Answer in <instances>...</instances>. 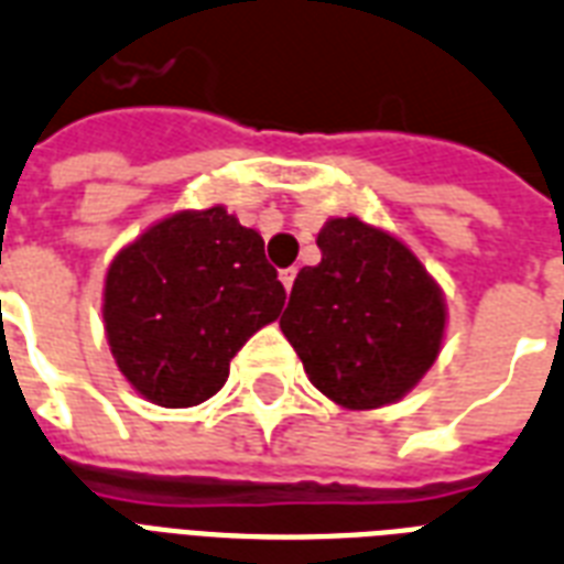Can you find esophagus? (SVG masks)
Here are the masks:
<instances>
[{
	"label": "esophagus",
	"instance_id": "obj_1",
	"mask_svg": "<svg viewBox=\"0 0 564 564\" xmlns=\"http://www.w3.org/2000/svg\"><path fill=\"white\" fill-rule=\"evenodd\" d=\"M295 274H299L295 269H283V272H281V283H283V290H286V292L292 290V283H295Z\"/></svg>",
	"mask_w": 564,
	"mask_h": 564
}]
</instances>
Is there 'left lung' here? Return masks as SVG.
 I'll use <instances>...</instances> for the list:
<instances>
[{"instance_id":"obj_1","label":"left lung","mask_w":564,"mask_h":564,"mask_svg":"<svg viewBox=\"0 0 564 564\" xmlns=\"http://www.w3.org/2000/svg\"><path fill=\"white\" fill-rule=\"evenodd\" d=\"M316 245L322 263L292 283L283 337L339 408L393 405L444 349V290L399 236L358 215L328 218Z\"/></svg>"}]
</instances>
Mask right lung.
<instances>
[{
	"instance_id": "obj_1",
	"label": "right lung",
	"mask_w": 564,
	"mask_h": 564,
	"mask_svg": "<svg viewBox=\"0 0 564 564\" xmlns=\"http://www.w3.org/2000/svg\"><path fill=\"white\" fill-rule=\"evenodd\" d=\"M283 299L263 236L215 204L159 218L111 257L102 325L139 397L192 408L225 387L236 351L281 316Z\"/></svg>"
}]
</instances>
